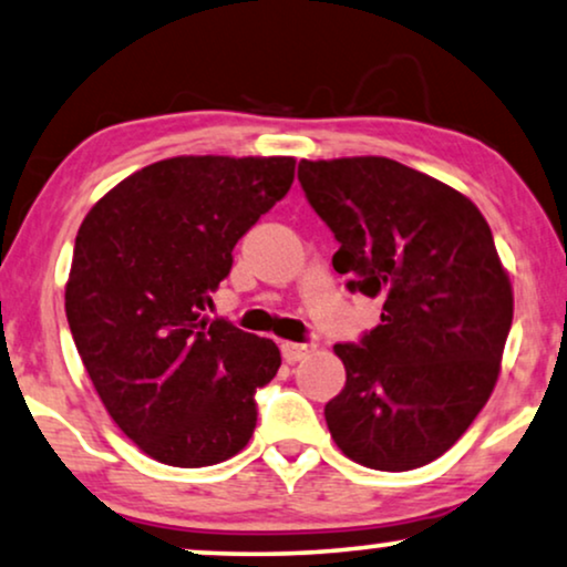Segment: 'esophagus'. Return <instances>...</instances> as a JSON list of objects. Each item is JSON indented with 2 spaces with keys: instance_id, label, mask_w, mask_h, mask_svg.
<instances>
[{
  "instance_id": "1",
  "label": "esophagus",
  "mask_w": 567,
  "mask_h": 567,
  "mask_svg": "<svg viewBox=\"0 0 567 567\" xmlns=\"http://www.w3.org/2000/svg\"><path fill=\"white\" fill-rule=\"evenodd\" d=\"M279 350H282V358L288 362H298V360L308 358V354L316 350V344H311V342H282V344H279Z\"/></svg>"
}]
</instances>
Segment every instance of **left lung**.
I'll return each instance as SVG.
<instances>
[{"instance_id":"obj_1","label":"left lung","mask_w":567,"mask_h":567,"mask_svg":"<svg viewBox=\"0 0 567 567\" xmlns=\"http://www.w3.org/2000/svg\"><path fill=\"white\" fill-rule=\"evenodd\" d=\"M298 181L339 240L347 288L383 300L360 344H334L347 381L323 410L329 433L368 470L425 466L501 375L513 288L489 225L462 192L389 157L300 161Z\"/></svg>"}]
</instances>
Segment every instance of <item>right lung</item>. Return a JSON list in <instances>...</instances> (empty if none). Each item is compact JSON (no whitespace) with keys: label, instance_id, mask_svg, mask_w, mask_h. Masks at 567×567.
Here are the masks:
<instances>
[{"label":"right lung","instance_id":"right-lung-1","mask_svg":"<svg viewBox=\"0 0 567 567\" xmlns=\"http://www.w3.org/2000/svg\"><path fill=\"white\" fill-rule=\"evenodd\" d=\"M292 178L296 157L178 155L126 176L80 225L66 321L111 420L155 462L213 466L251 441L254 394L282 358L205 308Z\"/></svg>","mask_w":567,"mask_h":567}]
</instances>
